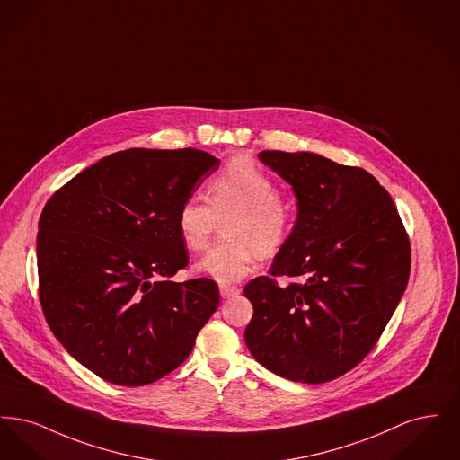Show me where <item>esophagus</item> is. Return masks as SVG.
Returning a JSON list of instances; mask_svg holds the SVG:
<instances>
[{"label": "esophagus", "mask_w": 460, "mask_h": 460, "mask_svg": "<svg viewBox=\"0 0 460 460\" xmlns=\"http://www.w3.org/2000/svg\"><path fill=\"white\" fill-rule=\"evenodd\" d=\"M219 293L224 300H226V298H233V296L240 295V288H236V286L220 285Z\"/></svg>", "instance_id": "esophagus-1"}]
</instances>
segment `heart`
Wrapping results in <instances>:
<instances>
[{
    "instance_id": "b5f03b06",
    "label": "heart",
    "mask_w": 460,
    "mask_h": 460,
    "mask_svg": "<svg viewBox=\"0 0 460 460\" xmlns=\"http://www.w3.org/2000/svg\"><path fill=\"white\" fill-rule=\"evenodd\" d=\"M208 203L186 198L177 210V233L188 250H199L208 240L216 219H227V241L212 246L195 270L233 285L252 272L261 257L281 250L293 229V210L278 197L276 182L250 160H234L207 186Z\"/></svg>"
}]
</instances>
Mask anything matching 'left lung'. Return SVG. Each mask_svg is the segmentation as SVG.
<instances>
[{
	"label": "left lung",
	"mask_w": 460,
	"mask_h": 460,
	"mask_svg": "<svg viewBox=\"0 0 460 460\" xmlns=\"http://www.w3.org/2000/svg\"><path fill=\"white\" fill-rule=\"evenodd\" d=\"M259 160L296 198V222L269 274L244 288L253 317L244 343L265 369L319 385L355 367L402 300L411 244L394 199L364 169L310 152Z\"/></svg>",
	"instance_id": "left-lung-1"
}]
</instances>
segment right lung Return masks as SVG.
<instances>
[{
  "label": "right lung",
  "instance_id": "add662e5",
  "mask_svg": "<svg viewBox=\"0 0 460 460\" xmlns=\"http://www.w3.org/2000/svg\"><path fill=\"white\" fill-rule=\"evenodd\" d=\"M214 155L131 148L72 177L44 205L40 298L55 338L120 386L179 367L219 306L212 279L169 281L188 265L177 210L219 169Z\"/></svg>",
  "mask_w": 460,
  "mask_h": 460
}]
</instances>
